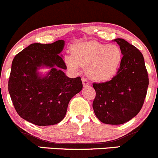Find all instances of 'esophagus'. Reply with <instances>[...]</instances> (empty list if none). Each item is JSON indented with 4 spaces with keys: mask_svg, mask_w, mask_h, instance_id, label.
<instances>
[{
    "mask_svg": "<svg viewBox=\"0 0 158 158\" xmlns=\"http://www.w3.org/2000/svg\"><path fill=\"white\" fill-rule=\"evenodd\" d=\"M81 81H82L83 86L84 87H87L90 85V82L88 81V80L86 79V78H84V77L81 78Z\"/></svg>",
    "mask_w": 158,
    "mask_h": 158,
    "instance_id": "1",
    "label": "esophagus"
}]
</instances>
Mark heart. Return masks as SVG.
<instances>
[{"mask_svg":"<svg viewBox=\"0 0 158 158\" xmlns=\"http://www.w3.org/2000/svg\"><path fill=\"white\" fill-rule=\"evenodd\" d=\"M73 56H68V67L77 71L79 67H87L88 76L93 80H109L117 73L122 61L123 54L117 45H109L92 41L75 44Z\"/></svg>","mask_w":158,"mask_h":158,"instance_id":"obj_1","label":"heart"}]
</instances>
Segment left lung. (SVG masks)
<instances>
[{"instance_id": "left-lung-1", "label": "left lung", "mask_w": 158, "mask_h": 158, "mask_svg": "<svg viewBox=\"0 0 158 158\" xmlns=\"http://www.w3.org/2000/svg\"><path fill=\"white\" fill-rule=\"evenodd\" d=\"M114 41L123 55L117 75L110 81L94 83L96 97L93 108L101 122L120 125L135 117L147 94L148 72L141 52L123 39Z\"/></svg>"}]
</instances>
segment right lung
I'll use <instances>...</instances> for the list:
<instances>
[{
	"instance_id": "add662e5",
	"label": "right lung",
	"mask_w": 158,
	"mask_h": 158,
	"mask_svg": "<svg viewBox=\"0 0 158 158\" xmlns=\"http://www.w3.org/2000/svg\"><path fill=\"white\" fill-rule=\"evenodd\" d=\"M64 41L52 44L34 43L15 56L8 90L15 109L21 118L37 125L51 126L64 119L68 103L82 89L81 78L65 75L61 52ZM51 70L44 77L37 72L41 66Z\"/></svg>"
}]
</instances>
